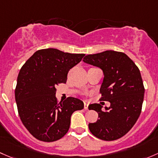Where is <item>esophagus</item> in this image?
<instances>
[{
	"label": "esophagus",
	"instance_id": "1",
	"mask_svg": "<svg viewBox=\"0 0 158 158\" xmlns=\"http://www.w3.org/2000/svg\"><path fill=\"white\" fill-rule=\"evenodd\" d=\"M84 110H88V103H86V102L84 103Z\"/></svg>",
	"mask_w": 158,
	"mask_h": 158
}]
</instances>
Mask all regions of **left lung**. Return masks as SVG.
<instances>
[{
  "label": "left lung",
  "mask_w": 158,
  "mask_h": 158,
  "mask_svg": "<svg viewBox=\"0 0 158 158\" xmlns=\"http://www.w3.org/2000/svg\"><path fill=\"white\" fill-rule=\"evenodd\" d=\"M83 61L102 69L104 78L100 100L110 103L105 110L99 103L89 105L99 117L96 123H89V129L104 141L120 139L133 127L141 114L144 87L139 68L127 55L113 50L87 55Z\"/></svg>",
  "instance_id": "1"
}]
</instances>
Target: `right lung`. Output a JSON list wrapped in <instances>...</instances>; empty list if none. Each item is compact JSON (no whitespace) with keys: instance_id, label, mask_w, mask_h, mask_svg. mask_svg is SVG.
I'll use <instances>...</instances> for the list:
<instances>
[{"instance_id":"1","label":"right lung","mask_w":158,"mask_h":158,"mask_svg":"<svg viewBox=\"0 0 158 158\" xmlns=\"http://www.w3.org/2000/svg\"><path fill=\"white\" fill-rule=\"evenodd\" d=\"M84 55L40 49L21 68L15 100L23 124L36 139L52 142L61 139L69 129L72 113L84 109V103L74 97L58 103L55 87L66 83L68 71Z\"/></svg>"}]
</instances>
